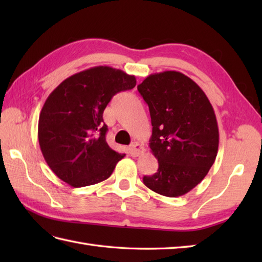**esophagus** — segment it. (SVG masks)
Masks as SVG:
<instances>
[{"instance_id":"34e87169","label":"esophagus","mask_w":262,"mask_h":262,"mask_svg":"<svg viewBox=\"0 0 262 262\" xmlns=\"http://www.w3.org/2000/svg\"><path fill=\"white\" fill-rule=\"evenodd\" d=\"M144 153V147L142 144L140 143H133L130 147H129V154L132 155V157H140L141 154Z\"/></svg>"}]
</instances>
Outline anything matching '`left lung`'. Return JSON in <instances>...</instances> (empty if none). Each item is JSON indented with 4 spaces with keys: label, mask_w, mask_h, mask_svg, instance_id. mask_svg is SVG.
Instances as JSON below:
<instances>
[{
    "label": "left lung",
    "mask_w": 262,
    "mask_h": 262,
    "mask_svg": "<svg viewBox=\"0 0 262 262\" xmlns=\"http://www.w3.org/2000/svg\"><path fill=\"white\" fill-rule=\"evenodd\" d=\"M138 92L152 121L149 147L158 159L157 173L143 182L154 192L180 197L208 173L219 151V126L213 105L190 77L177 71L148 75Z\"/></svg>",
    "instance_id": "obj_1"
}]
</instances>
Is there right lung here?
<instances>
[{"label": "right lung", "instance_id": "1", "mask_svg": "<svg viewBox=\"0 0 262 262\" xmlns=\"http://www.w3.org/2000/svg\"><path fill=\"white\" fill-rule=\"evenodd\" d=\"M136 77L110 66H96L64 80L40 111L38 141L43 159L60 180L74 188L111 176L125 154L105 142L103 110L116 93L130 90Z\"/></svg>", "mask_w": 262, "mask_h": 262}]
</instances>
